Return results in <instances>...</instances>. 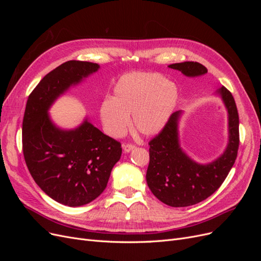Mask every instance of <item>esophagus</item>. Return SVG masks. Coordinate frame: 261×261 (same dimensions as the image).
I'll return each instance as SVG.
<instances>
[{
  "label": "esophagus",
  "mask_w": 261,
  "mask_h": 261,
  "mask_svg": "<svg viewBox=\"0 0 261 261\" xmlns=\"http://www.w3.org/2000/svg\"><path fill=\"white\" fill-rule=\"evenodd\" d=\"M135 148H136L135 145H132V144H126V145L123 146V149H124L125 152H129V151H132L133 149H135Z\"/></svg>",
  "instance_id": "obj_1"
}]
</instances>
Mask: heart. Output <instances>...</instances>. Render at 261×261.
Here are the masks:
<instances>
[{
    "instance_id": "b5f03b06",
    "label": "heart",
    "mask_w": 261,
    "mask_h": 261,
    "mask_svg": "<svg viewBox=\"0 0 261 261\" xmlns=\"http://www.w3.org/2000/svg\"><path fill=\"white\" fill-rule=\"evenodd\" d=\"M112 98L101 103L100 116L109 135L121 137L133 116L134 128L144 136L159 134L174 112L178 101L175 85L154 73H132L114 87Z\"/></svg>"
}]
</instances>
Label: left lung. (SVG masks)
Here are the masks:
<instances>
[{"label": "left lung", "mask_w": 261, "mask_h": 261, "mask_svg": "<svg viewBox=\"0 0 261 261\" xmlns=\"http://www.w3.org/2000/svg\"><path fill=\"white\" fill-rule=\"evenodd\" d=\"M169 67L188 77L208 72L198 62L175 63ZM217 93L228 113V144L217 160L208 164L197 163L181 150L177 129L180 111L173 113L167 126L149 141L147 184L156 198L168 206L188 207L207 199L222 185L236 160L240 145L238 108L225 87H221Z\"/></svg>", "instance_id": "1"}]
</instances>
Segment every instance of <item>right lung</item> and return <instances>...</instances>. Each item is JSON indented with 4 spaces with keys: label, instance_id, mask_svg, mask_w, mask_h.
Returning a JSON list of instances; mask_svg holds the SVG:
<instances>
[{
    "label": "right lung",
    "instance_id": "add662e5",
    "mask_svg": "<svg viewBox=\"0 0 261 261\" xmlns=\"http://www.w3.org/2000/svg\"><path fill=\"white\" fill-rule=\"evenodd\" d=\"M97 63L68 61L46 74L29 94L22 120V152L37 185L69 207L89 203L105 191L121 143L88 122L65 130L50 120L48 110L70 86L99 69Z\"/></svg>",
    "mask_w": 261,
    "mask_h": 261
}]
</instances>
